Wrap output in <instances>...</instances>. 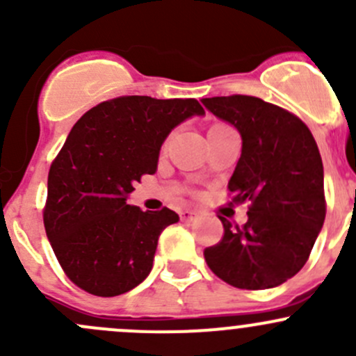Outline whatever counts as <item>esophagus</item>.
Listing matches in <instances>:
<instances>
[{
  "mask_svg": "<svg viewBox=\"0 0 356 356\" xmlns=\"http://www.w3.org/2000/svg\"><path fill=\"white\" fill-rule=\"evenodd\" d=\"M179 217H181L182 222L193 220V218L196 217V211H195V210H189V208H186V210L179 211Z\"/></svg>",
  "mask_w": 356,
  "mask_h": 356,
  "instance_id": "obj_1",
  "label": "esophagus"
}]
</instances>
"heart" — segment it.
<instances>
[{
    "label": "heart",
    "instance_id": "heart-1",
    "mask_svg": "<svg viewBox=\"0 0 356 356\" xmlns=\"http://www.w3.org/2000/svg\"><path fill=\"white\" fill-rule=\"evenodd\" d=\"M220 129H231V127H229V125H225V124H213L210 127V131H220ZM210 131H208V132H210Z\"/></svg>",
    "mask_w": 356,
    "mask_h": 356
}]
</instances>
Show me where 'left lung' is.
Listing matches in <instances>:
<instances>
[{"label": "left lung", "instance_id": "8db88e82", "mask_svg": "<svg viewBox=\"0 0 356 356\" xmlns=\"http://www.w3.org/2000/svg\"><path fill=\"white\" fill-rule=\"evenodd\" d=\"M201 102L241 134V158L227 189L232 203H250L245 225L218 217L224 236L204 248V260L234 288H275L307 264L324 225V167L317 143L296 115L254 96Z\"/></svg>", "mask_w": 356, "mask_h": 356}]
</instances>
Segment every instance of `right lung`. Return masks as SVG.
Returning <instances> with one entry per match:
<instances>
[{"label": "right lung", "instance_id": "1", "mask_svg": "<svg viewBox=\"0 0 356 356\" xmlns=\"http://www.w3.org/2000/svg\"><path fill=\"white\" fill-rule=\"evenodd\" d=\"M195 98L118 96L86 111L48 174L42 220L67 277L95 296H118L152 272L158 236L179 215L143 211L127 195L155 174L172 129L203 115Z\"/></svg>", "mask_w": 356, "mask_h": 356}]
</instances>
